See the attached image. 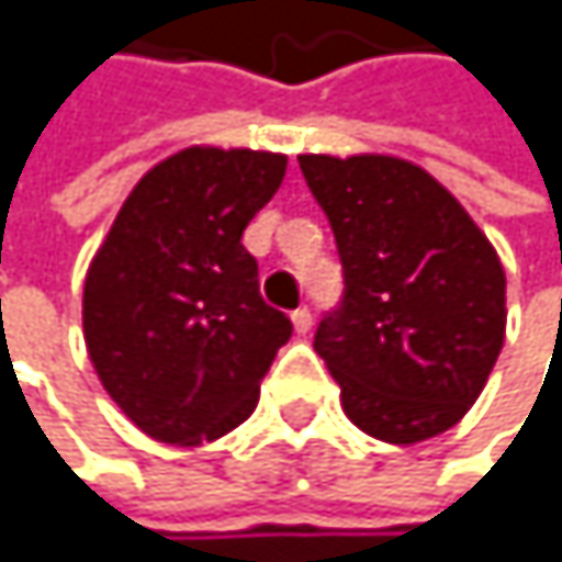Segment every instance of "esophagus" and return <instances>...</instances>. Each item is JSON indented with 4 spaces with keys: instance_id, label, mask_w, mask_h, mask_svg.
I'll list each match as a JSON object with an SVG mask.
<instances>
[{
    "instance_id": "1",
    "label": "esophagus",
    "mask_w": 562,
    "mask_h": 562,
    "mask_svg": "<svg viewBox=\"0 0 562 562\" xmlns=\"http://www.w3.org/2000/svg\"><path fill=\"white\" fill-rule=\"evenodd\" d=\"M310 327H313L310 310H296V313H293V330H296L300 337H306V334H310Z\"/></svg>"
}]
</instances>
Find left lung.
I'll use <instances>...</instances> for the list:
<instances>
[{"label":"left lung","instance_id":"1","mask_svg":"<svg viewBox=\"0 0 562 562\" xmlns=\"http://www.w3.org/2000/svg\"><path fill=\"white\" fill-rule=\"evenodd\" d=\"M344 262V306L316 353L344 415L378 441L456 428L506 344V269L462 202L394 155H300Z\"/></svg>","mask_w":562,"mask_h":562}]
</instances>
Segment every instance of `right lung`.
Returning a JSON list of instances; mask_svg holds the SVG:
<instances>
[{"label": "right lung", "mask_w": 562, "mask_h": 562, "mask_svg": "<svg viewBox=\"0 0 562 562\" xmlns=\"http://www.w3.org/2000/svg\"><path fill=\"white\" fill-rule=\"evenodd\" d=\"M286 155L191 144L131 188L83 283V340L103 391L155 441L195 448L259 401L290 316L259 296L243 246Z\"/></svg>", "instance_id": "obj_1"}]
</instances>
